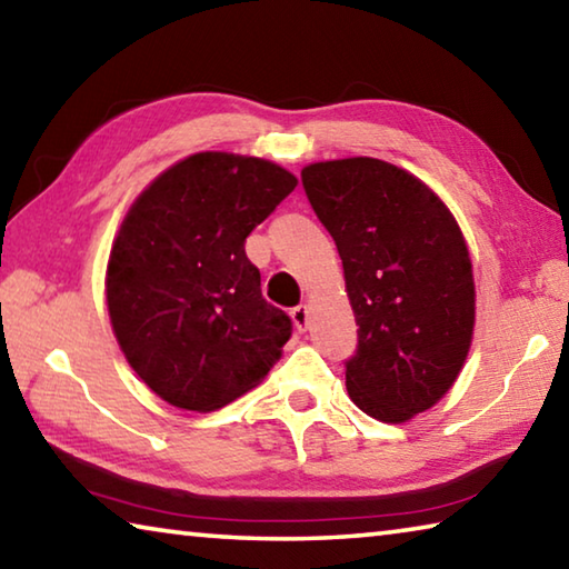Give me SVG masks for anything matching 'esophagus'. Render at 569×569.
<instances>
[{
	"mask_svg": "<svg viewBox=\"0 0 569 569\" xmlns=\"http://www.w3.org/2000/svg\"><path fill=\"white\" fill-rule=\"evenodd\" d=\"M291 319H293L298 331H306V326H308V306L301 303V306L291 308Z\"/></svg>",
	"mask_w": 569,
	"mask_h": 569,
	"instance_id": "34e87169",
	"label": "esophagus"
}]
</instances>
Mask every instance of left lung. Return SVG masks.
I'll use <instances>...</instances> for the list:
<instances>
[{"label": "left lung", "instance_id": "left-lung-1", "mask_svg": "<svg viewBox=\"0 0 569 569\" xmlns=\"http://www.w3.org/2000/svg\"><path fill=\"white\" fill-rule=\"evenodd\" d=\"M308 203L339 248L359 346L346 389L401 423L455 387L475 333V276L455 216L411 172L377 158L311 162Z\"/></svg>", "mask_w": 569, "mask_h": 569}]
</instances>
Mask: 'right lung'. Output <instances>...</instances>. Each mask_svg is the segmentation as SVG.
<instances>
[{
  "label": "right lung",
  "mask_w": 569,
  "mask_h": 569,
  "mask_svg": "<svg viewBox=\"0 0 569 569\" xmlns=\"http://www.w3.org/2000/svg\"><path fill=\"white\" fill-rule=\"evenodd\" d=\"M296 186L271 160L208 150L134 198L104 293L124 359L162 401L216 411L281 359L291 319L263 298L246 238Z\"/></svg>",
  "instance_id": "1"
}]
</instances>
